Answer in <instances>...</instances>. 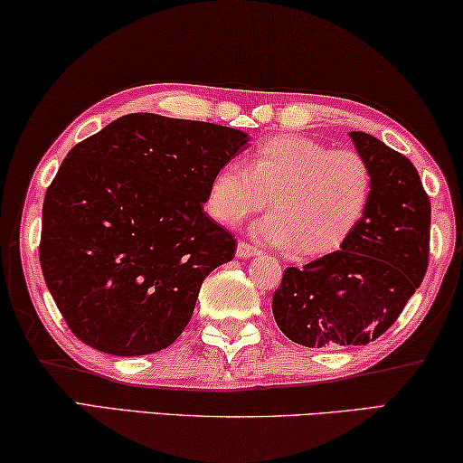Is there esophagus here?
Returning a JSON list of instances; mask_svg holds the SVG:
<instances>
[{
    "mask_svg": "<svg viewBox=\"0 0 463 463\" xmlns=\"http://www.w3.org/2000/svg\"><path fill=\"white\" fill-rule=\"evenodd\" d=\"M259 254L260 250L256 246L248 244V241H238V250H236L238 259H250V256H259Z\"/></svg>",
    "mask_w": 463,
    "mask_h": 463,
    "instance_id": "obj_1",
    "label": "esophagus"
}]
</instances>
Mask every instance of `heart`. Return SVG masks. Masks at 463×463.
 <instances>
[{
	"mask_svg": "<svg viewBox=\"0 0 463 463\" xmlns=\"http://www.w3.org/2000/svg\"><path fill=\"white\" fill-rule=\"evenodd\" d=\"M371 188V170L359 154L287 135L262 143L248 168L222 165L207 203L223 225H238L269 203L272 211L252 225L254 236L314 259L345 244L365 215Z\"/></svg>",
	"mask_w": 463,
	"mask_h": 463,
	"instance_id": "obj_1",
	"label": "heart"
}]
</instances>
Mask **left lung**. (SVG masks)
Here are the masks:
<instances>
[{
    "instance_id": "8db88e82",
    "label": "left lung",
    "mask_w": 463,
    "mask_h": 463,
    "mask_svg": "<svg viewBox=\"0 0 463 463\" xmlns=\"http://www.w3.org/2000/svg\"><path fill=\"white\" fill-rule=\"evenodd\" d=\"M373 178L361 223L336 252L287 269L272 316L301 346H359L402 314L429 267L430 201L419 172L373 135L351 131Z\"/></svg>"
}]
</instances>
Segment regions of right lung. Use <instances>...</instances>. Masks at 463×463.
<instances>
[{
  "label": "right lung",
  "mask_w": 463,
  "mask_h": 463,
  "mask_svg": "<svg viewBox=\"0 0 463 463\" xmlns=\"http://www.w3.org/2000/svg\"><path fill=\"white\" fill-rule=\"evenodd\" d=\"M248 141L232 127L135 112L67 154L44 194L41 269L81 343L137 357L182 335L203 281L236 252L203 204Z\"/></svg>",
  "instance_id": "1"
}]
</instances>
